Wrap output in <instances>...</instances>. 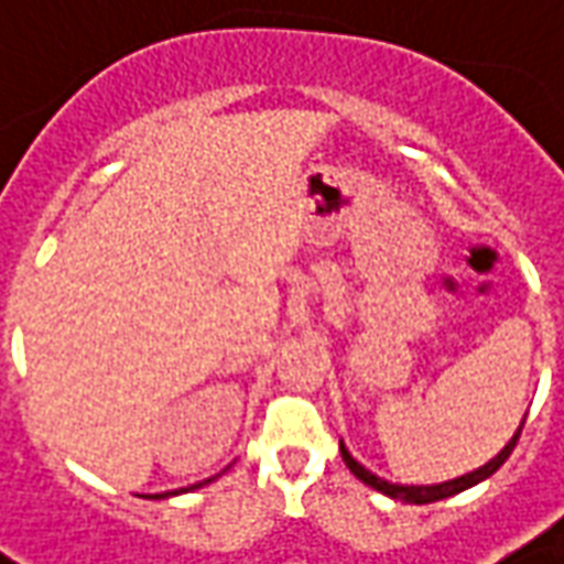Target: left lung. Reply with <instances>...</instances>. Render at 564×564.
<instances>
[{
	"label": "left lung",
	"mask_w": 564,
	"mask_h": 564,
	"mask_svg": "<svg viewBox=\"0 0 564 564\" xmlns=\"http://www.w3.org/2000/svg\"><path fill=\"white\" fill-rule=\"evenodd\" d=\"M522 427H525V421L519 424V431L513 433V440L501 448V455L488 460L486 467H479V470H474V474H467V476H458V479H452V482H440V486H393V482H388V479H378L376 474H369L364 464H357V460L350 458L348 448L345 446H338V448H341V460L348 464L350 474L357 476L360 482H366V486H372L376 491L388 495V498H397V501L433 503V501H443V498H452V495H458V491H464V488L476 486V482H482V479H488V476L495 474L503 460L510 458V452H513L516 443H519V433H522Z\"/></svg>",
	"instance_id": "obj_1"
}]
</instances>
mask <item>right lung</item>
Wrapping results in <instances>:
<instances>
[{
  "label": "right lung",
  "instance_id": "add662e5",
  "mask_svg": "<svg viewBox=\"0 0 564 564\" xmlns=\"http://www.w3.org/2000/svg\"><path fill=\"white\" fill-rule=\"evenodd\" d=\"M207 482H210V479H207ZM198 486H204V482H198ZM198 486H188V488H198ZM186 488V491H188ZM167 495H176V491H164V495H155V498H167Z\"/></svg>",
  "mask_w": 564,
  "mask_h": 564
}]
</instances>
